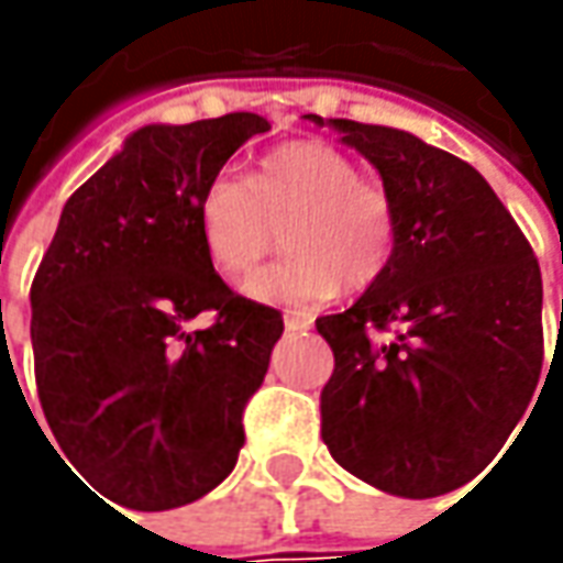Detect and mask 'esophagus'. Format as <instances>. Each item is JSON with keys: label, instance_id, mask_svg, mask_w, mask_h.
Masks as SVG:
<instances>
[{"label": "esophagus", "instance_id": "obj_1", "mask_svg": "<svg viewBox=\"0 0 563 563\" xmlns=\"http://www.w3.org/2000/svg\"><path fill=\"white\" fill-rule=\"evenodd\" d=\"M310 325H313V319H310V316H303V313L285 316V329H288V332H307Z\"/></svg>", "mask_w": 563, "mask_h": 563}]
</instances>
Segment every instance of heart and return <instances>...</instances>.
<instances>
[{"mask_svg": "<svg viewBox=\"0 0 563 563\" xmlns=\"http://www.w3.org/2000/svg\"><path fill=\"white\" fill-rule=\"evenodd\" d=\"M197 225L212 266L244 278L275 247L288 253L253 275L244 291L263 303L307 307L341 288L363 291L391 266L398 206L360 178L351 156L322 141H291L260 156L250 178L216 175L197 203Z\"/></svg>", "mask_w": 563, "mask_h": 563, "instance_id": "b5f03b06", "label": "heart"}]
</instances>
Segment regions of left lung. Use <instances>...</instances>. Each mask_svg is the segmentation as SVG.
<instances>
[{"label": "left lung", "mask_w": 563, "mask_h": 563, "mask_svg": "<svg viewBox=\"0 0 563 563\" xmlns=\"http://www.w3.org/2000/svg\"><path fill=\"white\" fill-rule=\"evenodd\" d=\"M329 124L378 168L398 206V247L351 310L316 319L335 354L322 442L369 486L435 498L479 476L530 407L542 373L539 260L470 163L398 128Z\"/></svg>", "instance_id": "8db88e82"}]
</instances>
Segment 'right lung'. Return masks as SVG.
I'll return each mask as SVG.
<instances>
[{"mask_svg":"<svg viewBox=\"0 0 563 563\" xmlns=\"http://www.w3.org/2000/svg\"><path fill=\"white\" fill-rule=\"evenodd\" d=\"M263 131L253 112L134 131L68 197L33 275L46 422L65 464L121 508L190 505L238 464L241 417L285 322L212 269L197 203ZM200 312L213 325L187 330Z\"/></svg>","mask_w":563,"mask_h":563,"instance_id":"add662e5","label":"right lung"}]
</instances>
